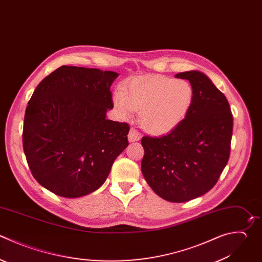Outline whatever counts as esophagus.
Returning a JSON list of instances; mask_svg holds the SVG:
<instances>
[{
  "mask_svg": "<svg viewBox=\"0 0 262 262\" xmlns=\"http://www.w3.org/2000/svg\"><path fill=\"white\" fill-rule=\"evenodd\" d=\"M128 139L130 142L138 141L140 139V133L135 128H131L128 134Z\"/></svg>",
  "mask_w": 262,
  "mask_h": 262,
  "instance_id": "1",
  "label": "esophagus"
}]
</instances>
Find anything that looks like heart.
Returning a JSON list of instances; mask_svg holds the SVG:
<instances>
[{"label":"heart","instance_id":"obj_1","mask_svg":"<svg viewBox=\"0 0 262 262\" xmlns=\"http://www.w3.org/2000/svg\"><path fill=\"white\" fill-rule=\"evenodd\" d=\"M194 91L189 82L164 76L138 77L114 95V104L125 118L139 112V122L150 133H164L189 113Z\"/></svg>","mask_w":262,"mask_h":262}]
</instances>
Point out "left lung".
I'll list each match as a JSON object with an SVG mask.
<instances>
[{"label": "left lung", "mask_w": 262, "mask_h": 262, "mask_svg": "<svg viewBox=\"0 0 262 262\" xmlns=\"http://www.w3.org/2000/svg\"><path fill=\"white\" fill-rule=\"evenodd\" d=\"M175 77L192 86L191 108L166 135L142 137L141 171L158 195L183 203L206 193L218 181L230 154L232 115L224 94L203 73Z\"/></svg>", "instance_id": "left-lung-1"}]
</instances>
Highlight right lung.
I'll list each match as a JSON object with an SVG mask.
<instances>
[{
	"label": "right lung",
	"instance_id": "right-lung-1",
	"mask_svg": "<svg viewBox=\"0 0 262 262\" xmlns=\"http://www.w3.org/2000/svg\"><path fill=\"white\" fill-rule=\"evenodd\" d=\"M118 76L62 66L34 91L25 115L24 150L35 179L53 193L79 198L96 190L128 146L129 125L105 119Z\"/></svg>",
	"mask_w": 262,
	"mask_h": 262
}]
</instances>
